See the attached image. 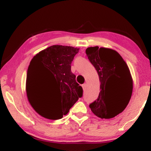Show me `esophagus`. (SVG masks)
Wrapping results in <instances>:
<instances>
[{"instance_id": "34e87169", "label": "esophagus", "mask_w": 151, "mask_h": 151, "mask_svg": "<svg viewBox=\"0 0 151 151\" xmlns=\"http://www.w3.org/2000/svg\"><path fill=\"white\" fill-rule=\"evenodd\" d=\"M81 86H82L83 89L85 90V89H86V84H83L82 85H81Z\"/></svg>"}]
</instances>
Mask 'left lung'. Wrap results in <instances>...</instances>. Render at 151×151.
<instances>
[{
	"label": "left lung",
	"instance_id": "1",
	"mask_svg": "<svg viewBox=\"0 0 151 151\" xmlns=\"http://www.w3.org/2000/svg\"><path fill=\"white\" fill-rule=\"evenodd\" d=\"M86 54L101 82L97 99L90 104V109L101 119L115 117L126 109L132 94L133 80L129 67L114 50L91 47Z\"/></svg>",
	"mask_w": 151,
	"mask_h": 151
}]
</instances>
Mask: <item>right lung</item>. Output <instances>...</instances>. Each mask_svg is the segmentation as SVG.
I'll return each instance as SVG.
<instances>
[{"mask_svg":"<svg viewBox=\"0 0 151 151\" xmlns=\"http://www.w3.org/2000/svg\"><path fill=\"white\" fill-rule=\"evenodd\" d=\"M79 49L73 47L52 45L39 52L27 69L26 91L35 111L52 120L62 119L81 98L82 87L76 81L71 65ZM51 84L58 92L48 99L42 94V84Z\"/></svg>","mask_w":151,"mask_h":151,"instance_id":"1","label":"right lung"}]
</instances>
